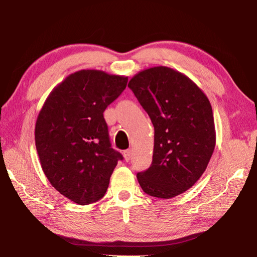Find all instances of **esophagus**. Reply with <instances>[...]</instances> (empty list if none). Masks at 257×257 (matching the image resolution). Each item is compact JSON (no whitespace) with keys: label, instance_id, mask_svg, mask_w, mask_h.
<instances>
[{"label":"esophagus","instance_id":"1","mask_svg":"<svg viewBox=\"0 0 257 257\" xmlns=\"http://www.w3.org/2000/svg\"><path fill=\"white\" fill-rule=\"evenodd\" d=\"M123 158H124V160L128 162V161H129L130 159H132V151H130V150L123 151Z\"/></svg>","mask_w":257,"mask_h":257}]
</instances>
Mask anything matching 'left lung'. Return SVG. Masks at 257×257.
I'll return each instance as SVG.
<instances>
[{
    "label": "left lung",
    "mask_w": 257,
    "mask_h": 257,
    "mask_svg": "<svg viewBox=\"0 0 257 257\" xmlns=\"http://www.w3.org/2000/svg\"><path fill=\"white\" fill-rule=\"evenodd\" d=\"M128 87L154 125L153 161L137 173L139 185L158 198L185 193L205 171L215 147L210 101L193 80L168 67L138 72Z\"/></svg>",
    "instance_id": "1"
}]
</instances>
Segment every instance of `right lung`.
Returning <instances> with one entry per match:
<instances>
[{"label":"right lung","instance_id":"right-lung-1","mask_svg":"<svg viewBox=\"0 0 257 257\" xmlns=\"http://www.w3.org/2000/svg\"><path fill=\"white\" fill-rule=\"evenodd\" d=\"M128 77L80 70L52 90L37 116L35 143L51 185L79 205L101 199L123 156L111 147L103 113Z\"/></svg>","mask_w":257,"mask_h":257}]
</instances>
